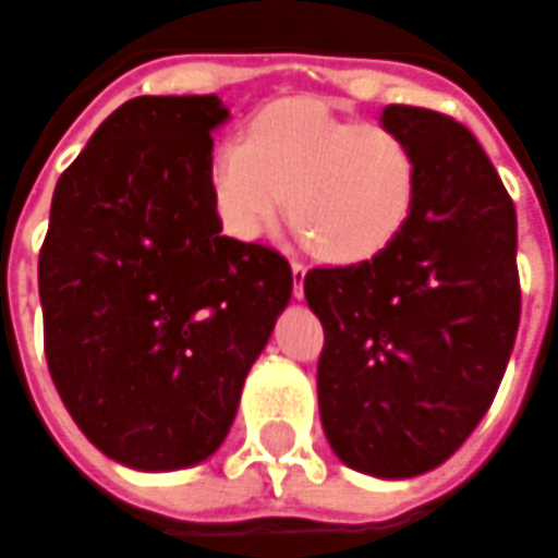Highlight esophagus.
Masks as SVG:
<instances>
[{"label": "esophagus", "mask_w": 558, "mask_h": 558, "mask_svg": "<svg viewBox=\"0 0 558 558\" xmlns=\"http://www.w3.org/2000/svg\"><path fill=\"white\" fill-rule=\"evenodd\" d=\"M290 268H293V296L302 299L305 296V265L299 259L290 262Z\"/></svg>", "instance_id": "obj_1"}]
</instances>
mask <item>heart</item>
Instances as JSON below:
<instances>
[{
	"mask_svg": "<svg viewBox=\"0 0 558 558\" xmlns=\"http://www.w3.org/2000/svg\"><path fill=\"white\" fill-rule=\"evenodd\" d=\"M416 197L411 145L389 125L342 120L315 101L262 110L246 142L213 157L219 219L259 241L290 216L320 256L357 262L379 253L408 221Z\"/></svg>",
	"mask_w": 558,
	"mask_h": 558,
	"instance_id": "obj_1",
	"label": "heart"
}]
</instances>
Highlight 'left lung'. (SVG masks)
Returning <instances> with one entry per match:
<instances>
[{"label":"left lung","mask_w":558,"mask_h":558,"mask_svg":"<svg viewBox=\"0 0 558 558\" xmlns=\"http://www.w3.org/2000/svg\"><path fill=\"white\" fill-rule=\"evenodd\" d=\"M416 160L408 221L374 259L305 275L324 324L320 423L376 478L441 466L488 413L519 330L515 206L466 125L389 105Z\"/></svg>","instance_id":"8db88e82"}]
</instances>
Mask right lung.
<instances>
[{"label": "right lung", "mask_w": 558, "mask_h": 558, "mask_svg": "<svg viewBox=\"0 0 558 558\" xmlns=\"http://www.w3.org/2000/svg\"><path fill=\"white\" fill-rule=\"evenodd\" d=\"M216 95H142L95 129L51 197L39 253L46 357L110 460L184 470L216 453L293 293L278 250L221 234Z\"/></svg>", "instance_id": "obj_1"}]
</instances>
